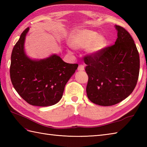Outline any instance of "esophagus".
Masks as SVG:
<instances>
[{
	"label": "esophagus",
	"mask_w": 147,
	"mask_h": 147,
	"mask_svg": "<svg viewBox=\"0 0 147 147\" xmlns=\"http://www.w3.org/2000/svg\"><path fill=\"white\" fill-rule=\"evenodd\" d=\"M78 70L79 71H84V70H85V67H84V65H83L80 64V65H79L78 67Z\"/></svg>",
	"instance_id": "1"
}]
</instances>
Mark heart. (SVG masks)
<instances>
[{
	"instance_id": "1",
	"label": "heart",
	"mask_w": 147,
	"mask_h": 147,
	"mask_svg": "<svg viewBox=\"0 0 147 147\" xmlns=\"http://www.w3.org/2000/svg\"><path fill=\"white\" fill-rule=\"evenodd\" d=\"M107 39L94 31L80 30L71 37L70 46L74 49L87 48V54L92 57H97L107 47Z\"/></svg>"
}]
</instances>
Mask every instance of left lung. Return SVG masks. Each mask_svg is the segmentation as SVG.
<instances>
[{
  "label": "left lung",
  "instance_id": "8db88e82",
  "mask_svg": "<svg viewBox=\"0 0 147 147\" xmlns=\"http://www.w3.org/2000/svg\"><path fill=\"white\" fill-rule=\"evenodd\" d=\"M115 44L106 47L100 55L84 57L88 76V98L102 106H111L127 98L135 89L140 71V56L130 34L115 25Z\"/></svg>",
  "mask_w": 147,
  "mask_h": 147
}]
</instances>
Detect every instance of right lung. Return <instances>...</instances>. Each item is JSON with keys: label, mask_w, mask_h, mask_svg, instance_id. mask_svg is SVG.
<instances>
[{"label": "right lung", "mask_w": 147, "mask_h": 147, "mask_svg": "<svg viewBox=\"0 0 147 147\" xmlns=\"http://www.w3.org/2000/svg\"><path fill=\"white\" fill-rule=\"evenodd\" d=\"M30 28L21 33L11 54L10 76L12 85L29 104L51 106L61 99L64 87L78 64H68L56 54L35 60L28 57L24 45Z\"/></svg>", "instance_id": "obj_1"}]
</instances>
